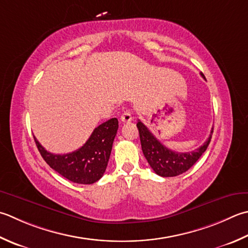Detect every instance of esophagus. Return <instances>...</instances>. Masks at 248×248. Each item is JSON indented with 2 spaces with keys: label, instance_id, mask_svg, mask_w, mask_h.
I'll list each match as a JSON object with an SVG mask.
<instances>
[{
  "label": "esophagus",
  "instance_id": "esophagus-1",
  "mask_svg": "<svg viewBox=\"0 0 248 248\" xmlns=\"http://www.w3.org/2000/svg\"><path fill=\"white\" fill-rule=\"evenodd\" d=\"M120 120L121 123H130L131 120H132V115H131V113L129 110H125L123 113V115L120 116Z\"/></svg>",
  "mask_w": 248,
  "mask_h": 248
}]
</instances>
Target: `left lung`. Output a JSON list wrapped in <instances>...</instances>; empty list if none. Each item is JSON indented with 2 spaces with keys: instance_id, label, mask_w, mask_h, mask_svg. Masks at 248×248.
Returning <instances> with one entry per match:
<instances>
[{
  "instance_id": "obj_1",
  "label": "left lung",
  "mask_w": 248,
  "mask_h": 248,
  "mask_svg": "<svg viewBox=\"0 0 248 248\" xmlns=\"http://www.w3.org/2000/svg\"><path fill=\"white\" fill-rule=\"evenodd\" d=\"M201 76L205 79L204 75L201 74ZM137 127L139 129L140 145H142L145 158L155 173L162 177L177 176L188 171L205 152L213 134L212 129L210 138L196 150L189 153H177L167 148L160 143L142 121H138Z\"/></svg>"
}]
</instances>
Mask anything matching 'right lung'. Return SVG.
Returning a JSON list of instances; mask_svg holds the SVG:
<instances>
[{
    "mask_svg": "<svg viewBox=\"0 0 248 248\" xmlns=\"http://www.w3.org/2000/svg\"><path fill=\"white\" fill-rule=\"evenodd\" d=\"M117 130V118L105 121L93 130L80 148L64 155L47 152L35 138L34 140L38 152L52 170L73 183L90 185L103 176Z\"/></svg>",
    "mask_w": 248,
    "mask_h": 248,
    "instance_id": "right-lung-1",
    "label": "right lung"
}]
</instances>
